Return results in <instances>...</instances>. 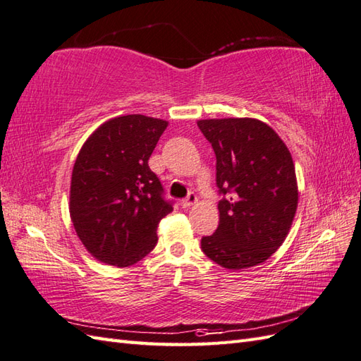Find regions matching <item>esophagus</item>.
Here are the masks:
<instances>
[{
    "instance_id": "esophagus-1",
    "label": "esophagus",
    "mask_w": 361,
    "mask_h": 361,
    "mask_svg": "<svg viewBox=\"0 0 361 361\" xmlns=\"http://www.w3.org/2000/svg\"><path fill=\"white\" fill-rule=\"evenodd\" d=\"M197 201H198L197 195L194 194V192H190V194H189L186 198L181 200V206H183V207H190V206H194V204L197 203Z\"/></svg>"
}]
</instances>
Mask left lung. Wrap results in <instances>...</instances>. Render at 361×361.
I'll return each mask as SVG.
<instances>
[{"label": "left lung", "instance_id": "1", "mask_svg": "<svg viewBox=\"0 0 361 361\" xmlns=\"http://www.w3.org/2000/svg\"><path fill=\"white\" fill-rule=\"evenodd\" d=\"M216 158L220 223L201 250L226 269L266 262L286 238L298 190L290 152L275 130L254 118L201 120Z\"/></svg>", "mask_w": 361, "mask_h": 361}]
</instances>
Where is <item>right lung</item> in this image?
I'll use <instances>...</instances> for the list:
<instances>
[{"label": "right lung", "instance_id": "add662e5", "mask_svg": "<svg viewBox=\"0 0 361 361\" xmlns=\"http://www.w3.org/2000/svg\"><path fill=\"white\" fill-rule=\"evenodd\" d=\"M167 121L124 115L104 123L73 164L71 219L97 259L128 267L157 245V226L173 211L147 164Z\"/></svg>", "mask_w": 361, "mask_h": 361}]
</instances>
